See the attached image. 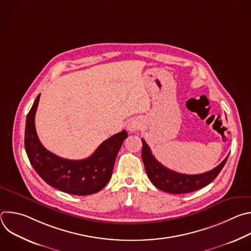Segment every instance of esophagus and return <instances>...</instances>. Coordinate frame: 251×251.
Instances as JSON below:
<instances>
[{
  "mask_svg": "<svg viewBox=\"0 0 251 251\" xmlns=\"http://www.w3.org/2000/svg\"><path fill=\"white\" fill-rule=\"evenodd\" d=\"M142 126V123H141V120H139L138 118H134V119H131L130 122L128 123V130L130 132H136L138 131Z\"/></svg>",
  "mask_w": 251,
  "mask_h": 251,
  "instance_id": "esophagus-1",
  "label": "esophagus"
}]
</instances>
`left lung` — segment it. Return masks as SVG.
Listing matches in <instances>:
<instances>
[{
  "label": "left lung",
  "instance_id": "left-lung-1",
  "mask_svg": "<svg viewBox=\"0 0 251 251\" xmlns=\"http://www.w3.org/2000/svg\"><path fill=\"white\" fill-rule=\"evenodd\" d=\"M142 160L148 177L156 188L170 194H187L207 186L218 176L228 158L227 156L219 166L208 172L199 175H186L172 171L160 164L153 156L144 139H142Z\"/></svg>",
  "mask_w": 251,
  "mask_h": 251
}]
</instances>
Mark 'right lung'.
I'll list each match as a JSON object with an SVG mask.
<instances>
[{"mask_svg": "<svg viewBox=\"0 0 251 251\" xmlns=\"http://www.w3.org/2000/svg\"><path fill=\"white\" fill-rule=\"evenodd\" d=\"M40 95L26 116L25 130V149L34 171L47 184L70 195L87 196L99 192L111 178L116 156L127 132L123 130L105 140L86 159L60 158L42 145L35 131L34 115Z\"/></svg>", "mask_w": 251, "mask_h": 251, "instance_id": "1", "label": "right lung"}]
</instances>
